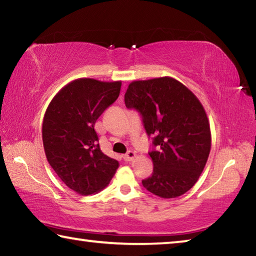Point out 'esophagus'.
Here are the masks:
<instances>
[{
  "label": "esophagus",
  "mask_w": 256,
  "mask_h": 256,
  "mask_svg": "<svg viewBox=\"0 0 256 256\" xmlns=\"http://www.w3.org/2000/svg\"><path fill=\"white\" fill-rule=\"evenodd\" d=\"M136 154L134 152V151H132V150H130V151H128L126 152V154H124V159L126 160V162H131L132 159H134L136 158Z\"/></svg>",
  "instance_id": "1"
}]
</instances>
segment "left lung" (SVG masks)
Listing matches in <instances>:
<instances>
[{
  "instance_id": "8db88e82",
  "label": "left lung",
  "mask_w": 256,
  "mask_h": 256,
  "mask_svg": "<svg viewBox=\"0 0 256 256\" xmlns=\"http://www.w3.org/2000/svg\"><path fill=\"white\" fill-rule=\"evenodd\" d=\"M125 106L142 116L152 136L149 154L154 172L142 185L154 196L174 198L196 183L211 149L206 112L190 90L174 78L133 81L124 96Z\"/></svg>"
}]
</instances>
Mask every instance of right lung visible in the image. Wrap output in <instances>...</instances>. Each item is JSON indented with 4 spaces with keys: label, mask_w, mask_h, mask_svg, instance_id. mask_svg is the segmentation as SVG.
I'll use <instances>...</instances> for the list:
<instances>
[{
    "label": "right lung",
    "mask_w": 256,
    "mask_h": 256,
    "mask_svg": "<svg viewBox=\"0 0 256 256\" xmlns=\"http://www.w3.org/2000/svg\"><path fill=\"white\" fill-rule=\"evenodd\" d=\"M120 81L81 78L52 99L42 120V144L50 167L68 188L90 196L106 188L118 160L102 154L94 123L120 96Z\"/></svg>",
    "instance_id": "1"
}]
</instances>
